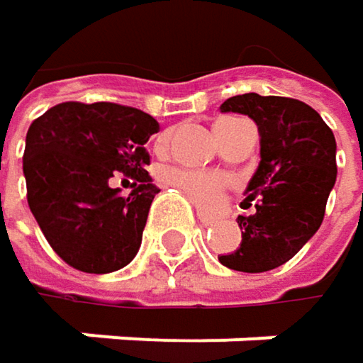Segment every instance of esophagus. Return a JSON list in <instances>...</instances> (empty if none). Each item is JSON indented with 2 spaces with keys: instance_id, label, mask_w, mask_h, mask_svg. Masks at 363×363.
Instances as JSON below:
<instances>
[{
  "instance_id": "esophagus-1",
  "label": "esophagus",
  "mask_w": 363,
  "mask_h": 363,
  "mask_svg": "<svg viewBox=\"0 0 363 363\" xmlns=\"http://www.w3.org/2000/svg\"><path fill=\"white\" fill-rule=\"evenodd\" d=\"M197 218L201 225H212L214 223V216L212 214H206V212H197Z\"/></svg>"
}]
</instances>
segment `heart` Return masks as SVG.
I'll use <instances>...</instances> for the list:
<instances>
[{
  "label": "heart",
  "instance_id": "b5f03b06",
  "mask_svg": "<svg viewBox=\"0 0 363 363\" xmlns=\"http://www.w3.org/2000/svg\"><path fill=\"white\" fill-rule=\"evenodd\" d=\"M218 123V121H216ZM168 143V134L160 136V145ZM166 184L182 191L197 208L201 210H212L220 203L225 179L218 174H208V172H197V170H184V168H168L164 172Z\"/></svg>",
  "mask_w": 363,
  "mask_h": 363
}]
</instances>
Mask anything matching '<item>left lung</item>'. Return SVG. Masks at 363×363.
Returning a JSON list of instances; mask_svg holds the SVG:
<instances>
[{"label":"left lung","mask_w":363,"mask_h":363,"mask_svg":"<svg viewBox=\"0 0 363 363\" xmlns=\"http://www.w3.org/2000/svg\"><path fill=\"white\" fill-rule=\"evenodd\" d=\"M220 111L256 123L260 162L244 193L256 212L238 216L242 244L218 260L233 271H271L318 233L336 182V140L322 115L296 99L248 92L227 99Z\"/></svg>","instance_id":"left-lung-1"}]
</instances>
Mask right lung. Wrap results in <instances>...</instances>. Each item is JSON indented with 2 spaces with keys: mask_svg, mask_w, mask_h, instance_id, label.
Returning <instances> with one entry per match:
<instances>
[{
  "mask_svg": "<svg viewBox=\"0 0 363 363\" xmlns=\"http://www.w3.org/2000/svg\"><path fill=\"white\" fill-rule=\"evenodd\" d=\"M155 132L149 113L115 103H60L31 123L23 157L29 208L73 269L111 273L136 256L160 193L145 170ZM119 172L135 181L128 198L108 184Z\"/></svg>",
  "mask_w": 363,
  "mask_h": 363,
  "instance_id": "add662e5",
  "label": "right lung"
}]
</instances>
